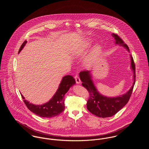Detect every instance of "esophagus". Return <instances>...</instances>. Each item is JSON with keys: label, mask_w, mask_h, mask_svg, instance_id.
I'll use <instances>...</instances> for the list:
<instances>
[{"label": "esophagus", "mask_w": 149, "mask_h": 149, "mask_svg": "<svg viewBox=\"0 0 149 149\" xmlns=\"http://www.w3.org/2000/svg\"><path fill=\"white\" fill-rule=\"evenodd\" d=\"M74 79H75V80H76V82L77 84H80L81 83V80L80 79V77H79V76L77 74H76L75 76H74Z\"/></svg>", "instance_id": "obj_1"}]
</instances>
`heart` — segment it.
Listing matches in <instances>:
<instances>
[{
    "label": "heart",
    "instance_id": "1",
    "mask_svg": "<svg viewBox=\"0 0 149 149\" xmlns=\"http://www.w3.org/2000/svg\"><path fill=\"white\" fill-rule=\"evenodd\" d=\"M99 49H100L99 47H96V49H95V52H98L99 51Z\"/></svg>",
    "mask_w": 149,
    "mask_h": 149
}]
</instances>
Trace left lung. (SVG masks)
I'll return each mask as SVG.
<instances>
[{
    "mask_svg": "<svg viewBox=\"0 0 149 149\" xmlns=\"http://www.w3.org/2000/svg\"><path fill=\"white\" fill-rule=\"evenodd\" d=\"M115 40V43L123 46L128 52L127 45L116 34H112ZM131 67L134 74V82L132 86L127 93L117 97H109L100 94L93 83L91 71L84 70L80 73L79 76L82 85L89 93V97L87 101L88 110L92 114L100 118H108L115 115L123 107L126 106L131 97L134 85L135 83V66L133 58L130 55Z\"/></svg>",
    "mask_w": 149,
    "mask_h": 149,
    "instance_id": "8db88e82",
    "label": "left lung"
}]
</instances>
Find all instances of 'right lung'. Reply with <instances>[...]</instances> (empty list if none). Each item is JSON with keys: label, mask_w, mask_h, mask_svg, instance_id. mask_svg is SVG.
<instances>
[{"label": "right lung", "mask_w": 149, "mask_h": 149, "mask_svg": "<svg viewBox=\"0 0 149 149\" xmlns=\"http://www.w3.org/2000/svg\"><path fill=\"white\" fill-rule=\"evenodd\" d=\"M27 42L24 41L19 50L18 53L21 51ZM76 83L74 79L70 75L63 77L58 88L52 98L47 103L41 105H35L30 103L24 99L21 95L22 98L28 109L34 113L42 118H53L60 115L64 111V95L69 88Z\"/></svg>", "instance_id": "obj_1"}]
</instances>
